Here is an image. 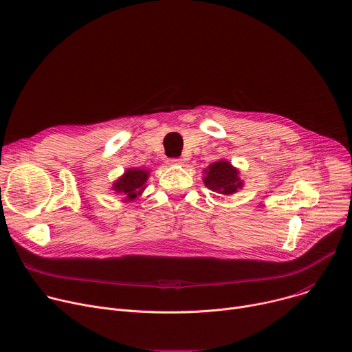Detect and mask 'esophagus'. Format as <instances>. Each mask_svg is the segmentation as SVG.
<instances>
[{
    "label": "esophagus",
    "mask_w": 352,
    "mask_h": 352,
    "mask_svg": "<svg viewBox=\"0 0 352 352\" xmlns=\"http://www.w3.org/2000/svg\"><path fill=\"white\" fill-rule=\"evenodd\" d=\"M168 164L170 165H182L184 160L182 158H171V160H168Z\"/></svg>",
    "instance_id": "1"
}]
</instances>
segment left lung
I'll return each instance as SVG.
<instances>
[{"label":"left lung","instance_id":"8db88e82","mask_svg":"<svg viewBox=\"0 0 352 352\" xmlns=\"http://www.w3.org/2000/svg\"><path fill=\"white\" fill-rule=\"evenodd\" d=\"M206 187L221 195H232L243 190L244 181L239 177V170L227 160H218L204 168Z\"/></svg>","mask_w":352,"mask_h":352}]
</instances>
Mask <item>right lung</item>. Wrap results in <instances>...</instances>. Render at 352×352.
<instances>
[{
  "instance_id": "obj_1",
  "label": "right lung",
  "mask_w": 352,
  "mask_h": 352,
  "mask_svg": "<svg viewBox=\"0 0 352 352\" xmlns=\"http://www.w3.org/2000/svg\"><path fill=\"white\" fill-rule=\"evenodd\" d=\"M150 171L144 168H126L121 177L113 182V190L117 195H121L124 202L135 201L145 190L146 179Z\"/></svg>"
}]
</instances>
